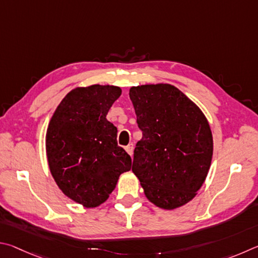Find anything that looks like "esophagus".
Segmentation results:
<instances>
[{
  "mask_svg": "<svg viewBox=\"0 0 258 258\" xmlns=\"http://www.w3.org/2000/svg\"><path fill=\"white\" fill-rule=\"evenodd\" d=\"M125 151H126V153H128V154H129L130 156H133V153H134V144H129L128 146H125Z\"/></svg>",
  "mask_w": 258,
  "mask_h": 258,
  "instance_id": "34e87169",
  "label": "esophagus"
}]
</instances>
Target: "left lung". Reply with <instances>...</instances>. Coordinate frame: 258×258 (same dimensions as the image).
Listing matches in <instances>:
<instances>
[{
  "label": "left lung",
  "mask_w": 258,
  "mask_h": 258,
  "mask_svg": "<svg viewBox=\"0 0 258 258\" xmlns=\"http://www.w3.org/2000/svg\"><path fill=\"white\" fill-rule=\"evenodd\" d=\"M143 138L134 152L133 172L147 200L163 210L186 205L209 173L213 136L202 110L170 84L129 89Z\"/></svg>",
  "instance_id": "8db88e82"
}]
</instances>
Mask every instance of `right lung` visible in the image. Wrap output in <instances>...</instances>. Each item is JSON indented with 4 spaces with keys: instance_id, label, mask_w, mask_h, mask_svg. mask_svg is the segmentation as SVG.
Returning <instances> with one entry per match:
<instances>
[{
    "instance_id": "1",
    "label": "right lung",
    "mask_w": 258,
    "mask_h": 258,
    "mask_svg": "<svg viewBox=\"0 0 258 258\" xmlns=\"http://www.w3.org/2000/svg\"><path fill=\"white\" fill-rule=\"evenodd\" d=\"M122 90L90 85L68 93L49 120L45 145L57 187L86 209L97 207L114 190L132 157L117 146L116 126L106 114Z\"/></svg>"
}]
</instances>
